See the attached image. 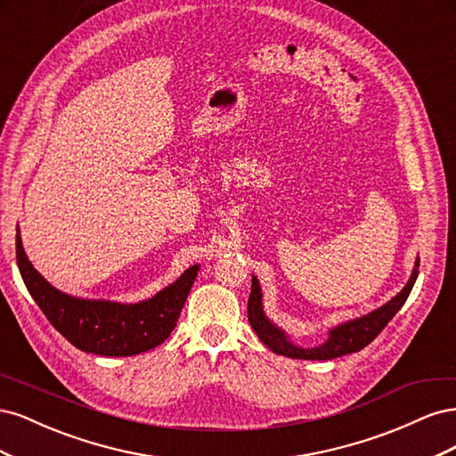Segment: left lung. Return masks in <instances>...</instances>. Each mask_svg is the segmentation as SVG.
Wrapping results in <instances>:
<instances>
[{"mask_svg": "<svg viewBox=\"0 0 456 456\" xmlns=\"http://www.w3.org/2000/svg\"><path fill=\"white\" fill-rule=\"evenodd\" d=\"M419 266H420V258L417 260V266L412 270L411 280L403 287V291L397 297H394L388 305H384L379 310L360 317V320H354L335 327L330 330L329 340L317 348L295 346V344L287 340V337L278 327L272 325L266 320L265 312H262V295H260L256 278H253L249 302H247V317H249V323L255 329L256 337L265 342L273 354L293 357V360H335V357H340V355L360 352L362 348L367 346L369 342H372L380 335V330L388 325V322L397 314V310L405 305L411 289L417 281Z\"/></svg>", "mask_w": 456, "mask_h": 456, "instance_id": "left-lung-1", "label": "left lung"}]
</instances>
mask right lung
I'll return each mask as SVG.
<instances>
[{
  "label": "right lung",
  "instance_id": "1",
  "mask_svg": "<svg viewBox=\"0 0 456 456\" xmlns=\"http://www.w3.org/2000/svg\"><path fill=\"white\" fill-rule=\"evenodd\" d=\"M19 232V228H17ZM17 265L32 298L51 325L77 350L96 355H134L156 348L171 335L200 266L139 305L84 300L61 293L26 256L17 233Z\"/></svg>",
  "mask_w": 456,
  "mask_h": 456
}]
</instances>
